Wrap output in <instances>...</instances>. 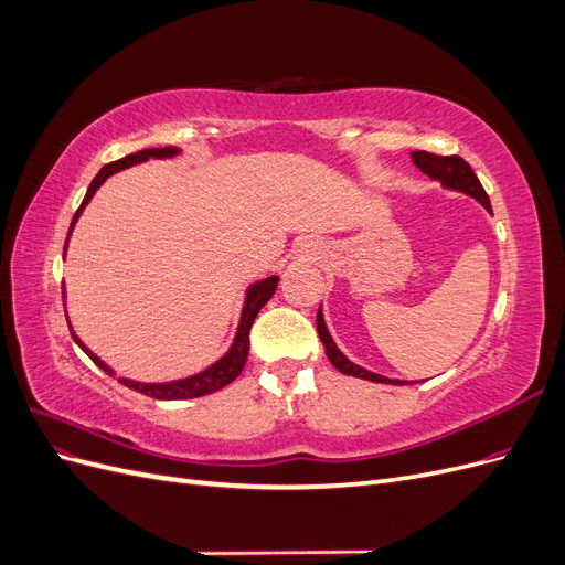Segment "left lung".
Here are the masks:
<instances>
[{
  "label": "left lung",
  "mask_w": 565,
  "mask_h": 565,
  "mask_svg": "<svg viewBox=\"0 0 565 565\" xmlns=\"http://www.w3.org/2000/svg\"><path fill=\"white\" fill-rule=\"evenodd\" d=\"M413 160L415 164L422 169V172L434 179V181H440L446 188H452V191H461L467 193L471 198H476L478 202L483 204V207L488 212H492L490 207V198L488 193L483 191L481 181H478V177L473 174V169L467 160H461L459 156H436V152H426V150H415L413 152ZM316 324H318V334H320V341L324 344V353H328L330 363L344 374H351V377H358V380H367V382H380V384H405V382H398V380H388V377H382V374H374L370 370H363L361 365H353L349 358L341 353L337 349V344L332 341L328 328H324V320H322V313L318 311V318H316Z\"/></svg>",
  "instance_id": "1"
}]
</instances>
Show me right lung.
<instances>
[{
    "mask_svg": "<svg viewBox=\"0 0 565 565\" xmlns=\"http://www.w3.org/2000/svg\"><path fill=\"white\" fill-rule=\"evenodd\" d=\"M177 152H179V150L172 148V146H167V148H146V150H139V152H131V156H125L122 160H115V162L106 164V167L100 169V172L94 177L87 195H84V200H82V204H79V210H77L75 216H73L71 231H73V226H75L77 216L82 214L84 204H87V202L92 200V195L98 191V185L104 183L110 174L119 172V169H125V167H131V164H136V162H146L148 158H172V156H177ZM67 235H71V233H67ZM65 245H67V241H65ZM276 287H278V276H270V278H266V280H262V282H256V285L249 287L245 309H243V318H241V328H237L233 347H231V351H228L224 358H221V361H216L212 367H207V370L200 372V374H193V377H188V380L167 382V384H141V382H131V380H125V377H117L119 384H125L127 388H134V391L143 393V396L158 398V401L198 398V396H207V393H214V391H218V388H224L226 384H231V382L237 377V374L243 372L245 361H247V353H249V330H252V322H254L256 313H259V311L264 309L266 301L273 297V292H276ZM71 334H73V339L79 344V349H82L84 353H87L100 370H104L106 374H113V370H110L104 361H100V358H96L87 347L82 344V341L77 339V334H75L73 330H71Z\"/></svg>",
    "mask_w": 565,
    "mask_h": 565,
    "instance_id": "1",
    "label": "right lung"
}]
</instances>
